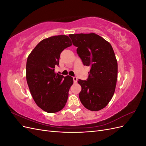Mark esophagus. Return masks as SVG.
<instances>
[{"label":"esophagus","mask_w":146,"mask_h":146,"mask_svg":"<svg viewBox=\"0 0 146 146\" xmlns=\"http://www.w3.org/2000/svg\"><path fill=\"white\" fill-rule=\"evenodd\" d=\"M73 80L74 83L77 82V77H73Z\"/></svg>","instance_id":"1"}]
</instances>
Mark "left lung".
<instances>
[{"label":"left lung","instance_id":"8db88e82","mask_svg":"<svg viewBox=\"0 0 146 146\" xmlns=\"http://www.w3.org/2000/svg\"><path fill=\"white\" fill-rule=\"evenodd\" d=\"M69 36L83 64L91 67L87 80L78 81L82 86L79 98L86 108L99 111L108 105L116 88L117 63L113 47L94 33Z\"/></svg>","mask_w":146,"mask_h":146}]
</instances>
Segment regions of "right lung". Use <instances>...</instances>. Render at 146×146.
<instances>
[{"label":"right lung","mask_w":146,"mask_h":146,"mask_svg":"<svg viewBox=\"0 0 146 146\" xmlns=\"http://www.w3.org/2000/svg\"><path fill=\"white\" fill-rule=\"evenodd\" d=\"M66 35L43 39L29 55L26 64V79L33 98L38 107L47 113L62 110L67 102L69 91L73 84L72 77L56 74L61 53L72 46Z\"/></svg>","instance_id":"1"}]
</instances>
